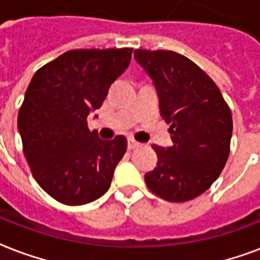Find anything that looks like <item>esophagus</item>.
Returning <instances> with one entry per match:
<instances>
[{
	"mask_svg": "<svg viewBox=\"0 0 260 260\" xmlns=\"http://www.w3.org/2000/svg\"><path fill=\"white\" fill-rule=\"evenodd\" d=\"M140 146H142V143L136 142L135 139L128 138V148H129V150H135V148H139Z\"/></svg>",
	"mask_w": 260,
	"mask_h": 260,
	"instance_id": "34e87169",
	"label": "esophagus"
}]
</instances>
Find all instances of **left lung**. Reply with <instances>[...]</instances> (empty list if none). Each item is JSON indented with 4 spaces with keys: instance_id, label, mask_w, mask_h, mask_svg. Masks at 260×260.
Segmentation results:
<instances>
[{
    "instance_id": "obj_1",
    "label": "left lung",
    "mask_w": 260,
    "mask_h": 260,
    "mask_svg": "<svg viewBox=\"0 0 260 260\" xmlns=\"http://www.w3.org/2000/svg\"><path fill=\"white\" fill-rule=\"evenodd\" d=\"M159 98L173 144L152 146L155 169L144 174L148 189L169 202H187L207 191L231 151V109L217 84L187 57L170 50L134 53Z\"/></svg>"
}]
</instances>
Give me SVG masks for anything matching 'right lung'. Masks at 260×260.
I'll use <instances>...</instances> for the list:
<instances>
[{"mask_svg": "<svg viewBox=\"0 0 260 260\" xmlns=\"http://www.w3.org/2000/svg\"><path fill=\"white\" fill-rule=\"evenodd\" d=\"M124 49H76L38 69L19 110L23 151L37 183L59 203L86 205L106 193L126 151L118 135L102 140L87 125L132 57Z\"/></svg>", "mask_w": 260, "mask_h": 260, "instance_id": "right-lung-1", "label": "right lung"}]
</instances>
